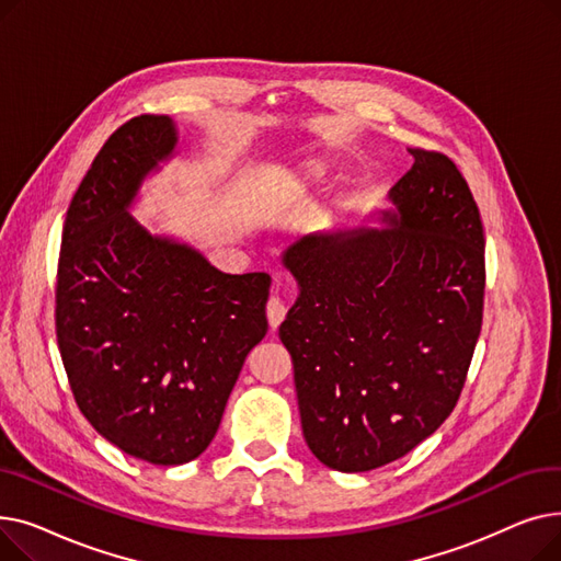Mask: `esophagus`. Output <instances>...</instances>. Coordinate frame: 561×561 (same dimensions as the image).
Wrapping results in <instances>:
<instances>
[{
  "label": "esophagus",
  "instance_id": "34e87169",
  "mask_svg": "<svg viewBox=\"0 0 561 561\" xmlns=\"http://www.w3.org/2000/svg\"><path fill=\"white\" fill-rule=\"evenodd\" d=\"M265 313H268V322L271 328L277 330L282 325V320L286 318V305L279 298H271L268 307H265Z\"/></svg>",
  "mask_w": 561,
  "mask_h": 561
}]
</instances>
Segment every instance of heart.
I'll return each mask as SVG.
<instances>
[{"instance_id":"obj_1","label":"heart","mask_w":561,"mask_h":561,"mask_svg":"<svg viewBox=\"0 0 561 561\" xmlns=\"http://www.w3.org/2000/svg\"><path fill=\"white\" fill-rule=\"evenodd\" d=\"M322 174H325V163L322 161H305L300 163L298 168H293L288 174H286V193L298 197L302 193H307L313 184H318L322 180Z\"/></svg>"}]
</instances>
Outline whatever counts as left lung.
Masks as SVG:
<instances>
[{"instance_id": "obj_1", "label": "left lung", "mask_w": 561, "mask_h": 561, "mask_svg": "<svg viewBox=\"0 0 561 561\" xmlns=\"http://www.w3.org/2000/svg\"><path fill=\"white\" fill-rule=\"evenodd\" d=\"M414 157L381 229L309 233L282 263L300 296L279 325L309 450L341 473L391 463L455 409L482 330L484 231L457 165Z\"/></svg>"}]
</instances>
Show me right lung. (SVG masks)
<instances>
[{
	"instance_id": "1",
	"label": "right lung",
	"mask_w": 561,
	"mask_h": 561,
	"mask_svg": "<svg viewBox=\"0 0 561 561\" xmlns=\"http://www.w3.org/2000/svg\"><path fill=\"white\" fill-rule=\"evenodd\" d=\"M176 142L168 115H138L111 134L70 202L56 282V339L81 414L157 466L209 448L268 332V275H227L129 214Z\"/></svg>"
}]
</instances>
